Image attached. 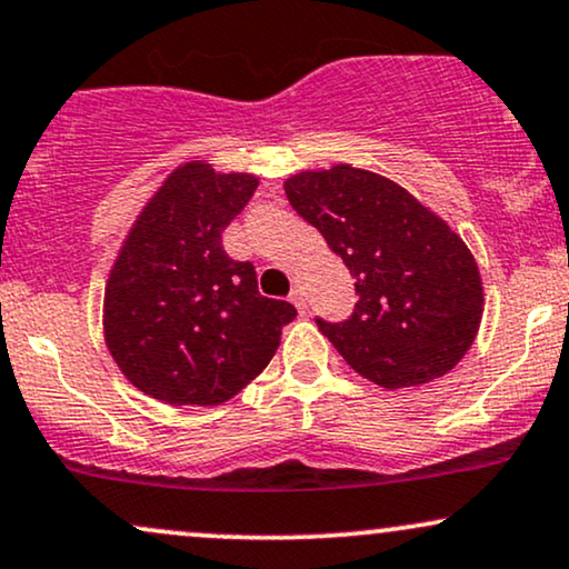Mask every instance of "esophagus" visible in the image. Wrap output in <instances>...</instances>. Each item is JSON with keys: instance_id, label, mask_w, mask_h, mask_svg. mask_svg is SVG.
Masks as SVG:
<instances>
[{"instance_id": "34e87169", "label": "esophagus", "mask_w": 569, "mask_h": 569, "mask_svg": "<svg viewBox=\"0 0 569 569\" xmlns=\"http://www.w3.org/2000/svg\"><path fill=\"white\" fill-rule=\"evenodd\" d=\"M289 302H291L293 307H297L299 312H307V297H305L302 286H293L291 293H289Z\"/></svg>"}]
</instances>
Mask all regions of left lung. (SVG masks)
Returning a JSON list of instances; mask_svg holds the SVG:
<instances>
[{
	"label": "left lung",
	"instance_id": "obj_1",
	"mask_svg": "<svg viewBox=\"0 0 569 569\" xmlns=\"http://www.w3.org/2000/svg\"><path fill=\"white\" fill-rule=\"evenodd\" d=\"M283 188L355 278L350 318H315L341 358L387 389L448 373L482 320V278L467 243L406 188L350 163L299 172Z\"/></svg>",
	"mask_w": 569,
	"mask_h": 569
}]
</instances>
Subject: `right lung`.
Returning <instances> with one entry per match:
<instances>
[{
  "label": "right lung",
  "mask_w": 569,
  "mask_h": 569,
  "mask_svg": "<svg viewBox=\"0 0 569 569\" xmlns=\"http://www.w3.org/2000/svg\"><path fill=\"white\" fill-rule=\"evenodd\" d=\"M254 174L174 169L129 230L102 305L106 345L132 385L167 406H219L264 371L293 305L257 289L222 230L254 196Z\"/></svg>",
  "instance_id": "obj_1"
}]
</instances>
